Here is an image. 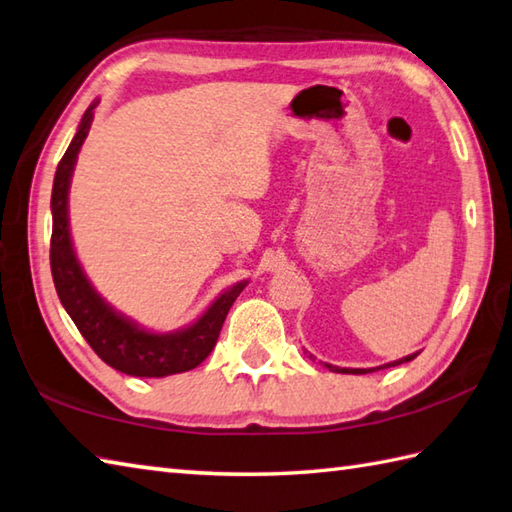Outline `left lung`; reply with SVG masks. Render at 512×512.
Instances as JSON below:
<instances>
[{
	"label": "left lung",
	"mask_w": 512,
	"mask_h": 512,
	"mask_svg": "<svg viewBox=\"0 0 512 512\" xmlns=\"http://www.w3.org/2000/svg\"><path fill=\"white\" fill-rule=\"evenodd\" d=\"M313 357V355H310ZM417 357V353L415 355H408V357H404V359H397V362H390V364H384V366H379V368H390V366H399V364H404V362H410V359H415ZM330 370L335 368V373H353V375H364V373H373V370H379V368H337V366H330V364H326Z\"/></svg>",
	"instance_id": "1"
}]
</instances>
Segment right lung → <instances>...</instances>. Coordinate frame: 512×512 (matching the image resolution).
<instances>
[{
  "instance_id": "obj_1",
  "label": "right lung",
  "mask_w": 512,
  "mask_h": 512,
  "mask_svg": "<svg viewBox=\"0 0 512 512\" xmlns=\"http://www.w3.org/2000/svg\"><path fill=\"white\" fill-rule=\"evenodd\" d=\"M97 102L86 108L79 122L73 142L66 148L62 162L57 164L53 197H50V210H53V237H50V270L59 295V302L73 319L75 326L90 348L113 366L119 373L133 377H166L175 373H186L199 366L215 348L219 330L239 293L248 282H239L224 290L206 313L175 333H150L128 317L117 313L97 295L93 284L88 282L84 268L79 266L77 255L70 242L68 228V188L77 153L93 124Z\"/></svg>"
}]
</instances>
